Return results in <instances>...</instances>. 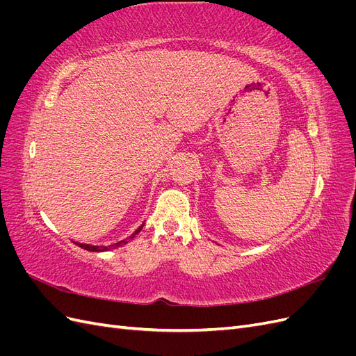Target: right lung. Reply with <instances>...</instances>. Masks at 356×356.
I'll list each match as a JSON object with an SVG mask.
<instances>
[{
  "mask_svg": "<svg viewBox=\"0 0 356 356\" xmlns=\"http://www.w3.org/2000/svg\"><path fill=\"white\" fill-rule=\"evenodd\" d=\"M144 227V224H141L139 225V227L129 236V238H126L124 241H120V242H117V243H113V245H110V246H98V245H88V243H80V242H74L75 245L77 246H80V248H83V250H86V251H92V252H104V251H110L111 248H117V246H122V245H124V243H127L129 241H132L134 238H135V234H138L139 232H141V229Z\"/></svg>",
  "mask_w": 356,
  "mask_h": 356,
  "instance_id": "right-lung-1",
  "label": "right lung"
}]
</instances>
